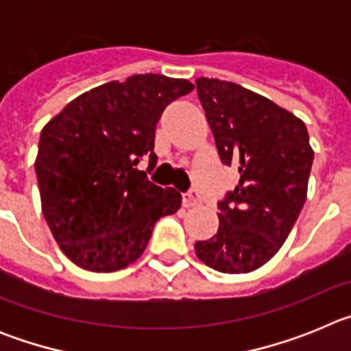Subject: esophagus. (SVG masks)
Returning a JSON list of instances; mask_svg holds the SVG:
<instances>
[{
	"instance_id": "34e87169",
	"label": "esophagus",
	"mask_w": 351,
	"mask_h": 351,
	"mask_svg": "<svg viewBox=\"0 0 351 351\" xmlns=\"http://www.w3.org/2000/svg\"><path fill=\"white\" fill-rule=\"evenodd\" d=\"M182 206L184 207L200 206V197H198L197 191H188V193L182 195Z\"/></svg>"
}]
</instances>
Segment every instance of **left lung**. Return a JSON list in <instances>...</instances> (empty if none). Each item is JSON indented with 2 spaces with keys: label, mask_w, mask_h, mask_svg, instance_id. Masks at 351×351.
I'll use <instances>...</instances> for the list:
<instances>
[{
  "label": "left lung",
  "mask_w": 351,
  "mask_h": 351,
  "mask_svg": "<svg viewBox=\"0 0 351 351\" xmlns=\"http://www.w3.org/2000/svg\"><path fill=\"white\" fill-rule=\"evenodd\" d=\"M195 84L219 158L241 173L218 204V232L195 243V253L214 271L246 274L267 263L295 225L315 153L302 121L265 96L219 79Z\"/></svg>",
  "instance_id": "obj_1"
}]
</instances>
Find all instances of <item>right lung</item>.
Returning a JSON list of instances; mask_svg holds the SVG:
<instances>
[{"mask_svg":"<svg viewBox=\"0 0 351 351\" xmlns=\"http://www.w3.org/2000/svg\"><path fill=\"white\" fill-rule=\"evenodd\" d=\"M184 79L156 73L101 84L71 100L40 133L35 172L42 213L71 262L93 272L128 267L153 226L178 213L181 193L138 170L156 165L154 132L169 104L193 91Z\"/></svg>","mask_w":351,"mask_h":351,"instance_id":"add662e5","label":"right lung"}]
</instances>
